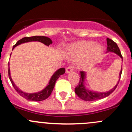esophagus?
Returning a JSON list of instances; mask_svg holds the SVG:
<instances>
[{
    "mask_svg": "<svg viewBox=\"0 0 132 132\" xmlns=\"http://www.w3.org/2000/svg\"><path fill=\"white\" fill-rule=\"evenodd\" d=\"M73 68L74 67L73 66H69L68 67H67V68H66V71L67 73H70L71 72V71H72L73 70Z\"/></svg>",
    "mask_w": 132,
    "mask_h": 132,
    "instance_id": "obj_1",
    "label": "esophagus"
}]
</instances>
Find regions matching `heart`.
Masks as SVG:
<instances>
[{"instance_id":"heart-1","label":"heart","mask_w":132,"mask_h":132,"mask_svg":"<svg viewBox=\"0 0 132 132\" xmlns=\"http://www.w3.org/2000/svg\"><path fill=\"white\" fill-rule=\"evenodd\" d=\"M102 52L103 48L100 45H95L92 41H82L72 45L69 48L68 54L74 59L82 58L87 55L84 63L88 64L98 60Z\"/></svg>"}]
</instances>
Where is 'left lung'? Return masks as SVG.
Segmentation results:
<instances>
[{
	"label": "left lung",
	"mask_w": 132,
	"mask_h": 132,
	"mask_svg": "<svg viewBox=\"0 0 132 132\" xmlns=\"http://www.w3.org/2000/svg\"><path fill=\"white\" fill-rule=\"evenodd\" d=\"M107 52H112L115 54H118L121 58L122 59V61H123V57H122L121 54L120 50H119V47L117 45V44L114 42V41L112 39L107 38ZM122 73V68L121 70L120 73H119V79L118 81V84L115 86V87L111 90L109 91L108 92H105V93H98V92H94L89 91V90L87 89L85 87L84 82L85 78H86V73L84 71H80V80L79 83H78V86L75 88V92L76 94L81 98L82 100L85 101H94L97 100L102 99L105 97L108 96L110 95L111 93H112L114 91V90L116 89L117 86H118V84H119V80H120L121 76Z\"/></svg>",
	"instance_id": "obj_1"
}]
</instances>
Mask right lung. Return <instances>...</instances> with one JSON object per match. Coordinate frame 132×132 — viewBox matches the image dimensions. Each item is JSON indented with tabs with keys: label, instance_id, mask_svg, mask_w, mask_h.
Here are the masks:
<instances>
[{
	"label": "right lung",
	"instance_id": "1",
	"mask_svg": "<svg viewBox=\"0 0 132 132\" xmlns=\"http://www.w3.org/2000/svg\"><path fill=\"white\" fill-rule=\"evenodd\" d=\"M30 41H39V42L43 43L45 44L46 46H49L50 44L52 43V41L49 38L46 36H32V37H25V38H22V39H20L19 41H17L16 43L13 46V50L14 49V47H16L18 45H20L22 43H24L27 42H30ZM65 73V69L64 68L59 69L55 72V73L52 76L50 80L48 86L44 89L43 90L40 92L36 93H25L24 92L22 91L13 82L12 80V78L10 75V70H9V67L8 70V75L9 80H10L11 82L12 85H13V87L14 89L16 91L17 93L22 96V97L27 99V100L30 101H36V102H39V101H43L46 100V98H48L49 96L51 94L52 92L54 87L55 86V84L57 80L58 79L59 77L61 75H63Z\"/></svg>",
	"mask_w": 132,
	"mask_h": 132
}]
</instances>
